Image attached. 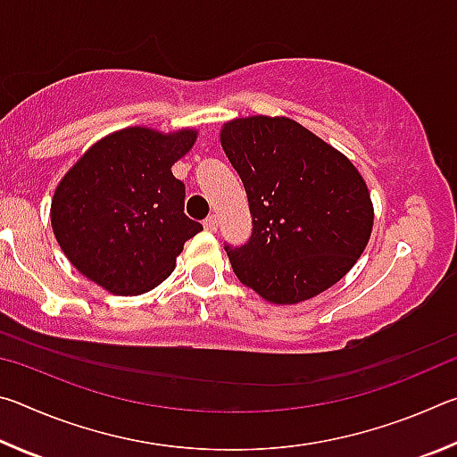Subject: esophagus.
Masks as SVG:
<instances>
[{"label": "esophagus", "mask_w": 457, "mask_h": 457, "mask_svg": "<svg viewBox=\"0 0 457 457\" xmlns=\"http://www.w3.org/2000/svg\"><path fill=\"white\" fill-rule=\"evenodd\" d=\"M204 228L207 229V231H218V218H215V215H210V218H205V221H204Z\"/></svg>", "instance_id": "obj_1"}]
</instances>
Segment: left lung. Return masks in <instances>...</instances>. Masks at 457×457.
<instances>
[{
	"label": "left lung",
	"instance_id": "obj_1",
	"mask_svg": "<svg viewBox=\"0 0 457 457\" xmlns=\"http://www.w3.org/2000/svg\"><path fill=\"white\" fill-rule=\"evenodd\" d=\"M220 138L253 226L247 244L226 245L237 280L272 304H298L337 284L373 229L357 167L286 117L234 119Z\"/></svg>",
	"mask_w": 457,
	"mask_h": 457
}]
</instances>
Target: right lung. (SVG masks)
Returning a JSON list of instances; mask_svg holds the SVG:
<instances>
[{"label": "right lung", "instance_id": "right-lung-1", "mask_svg": "<svg viewBox=\"0 0 457 457\" xmlns=\"http://www.w3.org/2000/svg\"><path fill=\"white\" fill-rule=\"evenodd\" d=\"M195 138L193 129H122L62 177L52 229L80 274L119 296H137L173 272L183 244L204 229L183 213L185 185L171 173Z\"/></svg>", "mask_w": 457, "mask_h": 457}]
</instances>
